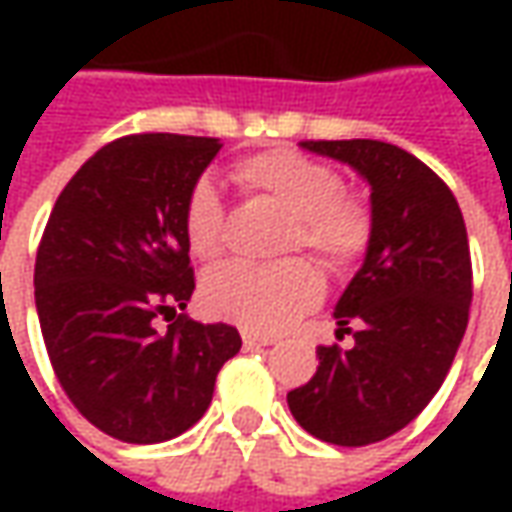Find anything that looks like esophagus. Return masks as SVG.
Returning a JSON list of instances; mask_svg holds the SVG:
<instances>
[{
    "instance_id": "1",
    "label": "esophagus",
    "mask_w": 512,
    "mask_h": 512,
    "mask_svg": "<svg viewBox=\"0 0 512 512\" xmlns=\"http://www.w3.org/2000/svg\"><path fill=\"white\" fill-rule=\"evenodd\" d=\"M242 342H245L247 350H256V347H267V344H273L276 339L273 336H256V333H242Z\"/></svg>"
}]
</instances>
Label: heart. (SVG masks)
Here are the masks:
<instances>
[{"mask_svg": "<svg viewBox=\"0 0 512 512\" xmlns=\"http://www.w3.org/2000/svg\"><path fill=\"white\" fill-rule=\"evenodd\" d=\"M233 182L245 196L282 207L287 225L279 247L310 250L319 265L339 273L356 265L373 236L370 210L342 193L339 170L296 150H265L236 162ZM187 250L216 262L227 247L225 207L216 187H190L182 210ZM322 276L307 259H282L270 265L230 262L205 279L202 299L210 313L253 333H279L299 322L322 299Z\"/></svg>", "mask_w": 512, "mask_h": 512, "instance_id": "b5f03b06", "label": "heart"}]
</instances>
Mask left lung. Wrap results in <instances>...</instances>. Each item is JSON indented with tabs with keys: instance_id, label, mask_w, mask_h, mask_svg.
Segmentation results:
<instances>
[{
	"instance_id": "1",
	"label": "left lung",
	"mask_w": 512,
	"mask_h": 512,
	"mask_svg": "<svg viewBox=\"0 0 512 512\" xmlns=\"http://www.w3.org/2000/svg\"><path fill=\"white\" fill-rule=\"evenodd\" d=\"M370 185L373 236L336 302V336L319 347L313 379L287 393L310 436L364 447L399 433L442 387L473 302L467 227L456 196L413 153L376 142H302Z\"/></svg>"
}]
</instances>
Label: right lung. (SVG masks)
Listing matches in <instances>:
<instances>
[{"label": "right lung", "mask_w": 512, "mask_h": 512, "mask_svg": "<svg viewBox=\"0 0 512 512\" xmlns=\"http://www.w3.org/2000/svg\"><path fill=\"white\" fill-rule=\"evenodd\" d=\"M219 139L133 133L96 150L50 210L36 250V313L73 407L119 442L176 439L205 416L242 347L230 325L187 319L190 187ZM177 316L162 334L155 319Z\"/></svg>", "instance_id": "1"}]
</instances>
